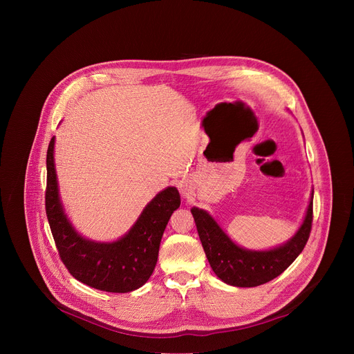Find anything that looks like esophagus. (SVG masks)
<instances>
[{"instance_id":"esophagus-1","label":"esophagus","mask_w":354,"mask_h":354,"mask_svg":"<svg viewBox=\"0 0 354 354\" xmlns=\"http://www.w3.org/2000/svg\"><path fill=\"white\" fill-rule=\"evenodd\" d=\"M179 190H180V194L185 197V198H189L193 196V186L187 182H182L180 186H179Z\"/></svg>"}]
</instances>
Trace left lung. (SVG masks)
Segmentation results:
<instances>
[{
    "mask_svg": "<svg viewBox=\"0 0 354 354\" xmlns=\"http://www.w3.org/2000/svg\"><path fill=\"white\" fill-rule=\"evenodd\" d=\"M313 198L297 232L284 243L265 250L236 245L218 223L203 209L192 207L198 238L217 277L235 287H257L281 274L304 249L313 225Z\"/></svg>",
    "mask_w": 354,
    "mask_h": 354,
    "instance_id": "1",
    "label": "left lung"
}]
</instances>
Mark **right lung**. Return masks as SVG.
I'll use <instances>...</instances> for the list:
<instances>
[{"instance_id":"obj_1","label":"right lung","mask_w":354,"mask_h":354,"mask_svg":"<svg viewBox=\"0 0 354 354\" xmlns=\"http://www.w3.org/2000/svg\"><path fill=\"white\" fill-rule=\"evenodd\" d=\"M55 142L56 137L48 144L46 158V214L63 263L73 277L97 290L129 292L140 288L156 269L162 234L180 206L178 189L168 186L161 190L119 239L92 241L82 236L66 214L55 165Z\"/></svg>"}]
</instances>
